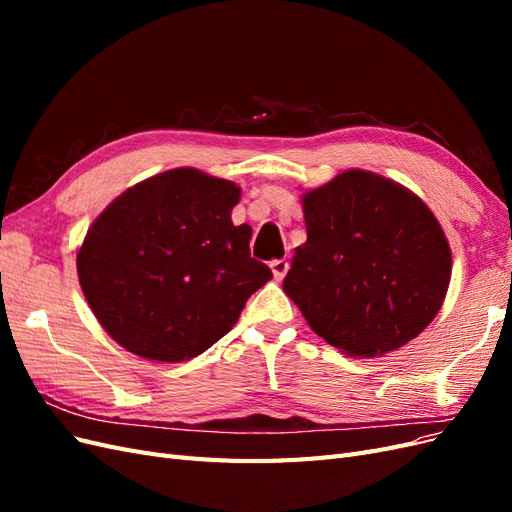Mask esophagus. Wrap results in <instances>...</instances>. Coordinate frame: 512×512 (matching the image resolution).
I'll return each instance as SVG.
<instances>
[{
  "label": "esophagus",
  "mask_w": 512,
  "mask_h": 512,
  "mask_svg": "<svg viewBox=\"0 0 512 512\" xmlns=\"http://www.w3.org/2000/svg\"><path fill=\"white\" fill-rule=\"evenodd\" d=\"M288 260L286 258H280V260H273L271 262V271H273V277L277 282H282L284 280V275L288 273Z\"/></svg>",
  "instance_id": "34e87169"
}]
</instances>
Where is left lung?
<instances>
[{"instance_id":"1","label":"left lung","mask_w":512,"mask_h":512,"mask_svg":"<svg viewBox=\"0 0 512 512\" xmlns=\"http://www.w3.org/2000/svg\"><path fill=\"white\" fill-rule=\"evenodd\" d=\"M301 200L307 241L284 290L312 331L361 359L425 331L451 282V247L423 200L367 170H346Z\"/></svg>"}]
</instances>
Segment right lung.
<instances>
[{"mask_svg":"<svg viewBox=\"0 0 512 512\" xmlns=\"http://www.w3.org/2000/svg\"><path fill=\"white\" fill-rule=\"evenodd\" d=\"M232 181L173 168L126 190L76 254L85 299L119 346L149 361L203 354L273 273L250 254L252 228L230 211Z\"/></svg>","mask_w":512,"mask_h":512,"instance_id":"obj_1","label":"right lung"}]
</instances>
